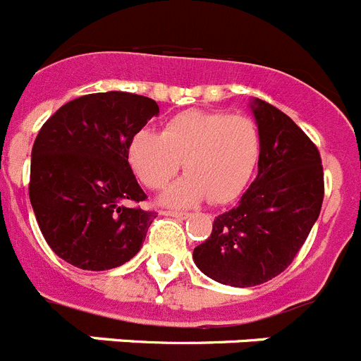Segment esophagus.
I'll use <instances>...</instances> for the list:
<instances>
[{"label": "esophagus", "instance_id": "obj_1", "mask_svg": "<svg viewBox=\"0 0 361 361\" xmlns=\"http://www.w3.org/2000/svg\"><path fill=\"white\" fill-rule=\"evenodd\" d=\"M160 214L166 215V217H175V219H186L188 217L186 212H177V210H162Z\"/></svg>", "mask_w": 361, "mask_h": 361}]
</instances>
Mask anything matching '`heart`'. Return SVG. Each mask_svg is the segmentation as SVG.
<instances>
[{
	"mask_svg": "<svg viewBox=\"0 0 361 361\" xmlns=\"http://www.w3.org/2000/svg\"><path fill=\"white\" fill-rule=\"evenodd\" d=\"M261 157V131L255 120L228 111H183L164 131H140L129 146V162L149 190H162L186 169V177L164 195L168 204H193L210 199L233 201L250 183Z\"/></svg>",
	"mask_w": 361,
	"mask_h": 361,
	"instance_id": "heart-1",
	"label": "heart"
}]
</instances>
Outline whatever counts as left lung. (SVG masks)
Wrapping results in <instances>:
<instances>
[{
    "mask_svg": "<svg viewBox=\"0 0 361 361\" xmlns=\"http://www.w3.org/2000/svg\"><path fill=\"white\" fill-rule=\"evenodd\" d=\"M254 115L261 131L257 177L193 250L201 272L230 286L279 276L307 241L325 195L322 157L303 129L264 100L254 102Z\"/></svg>",
    "mask_w": 361,
    "mask_h": 361,
    "instance_id": "1",
    "label": "left lung"
}]
</instances>
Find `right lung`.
Returning <instances> with one entry per match:
<instances>
[{"instance_id": "right-lung-1", "label": "right lung", "mask_w": 361, "mask_h": 361, "mask_svg": "<svg viewBox=\"0 0 361 361\" xmlns=\"http://www.w3.org/2000/svg\"><path fill=\"white\" fill-rule=\"evenodd\" d=\"M159 113L133 92H92L67 102L39 129L29 197L52 252L82 270H109L140 250L155 212L129 166L133 137Z\"/></svg>"}]
</instances>
